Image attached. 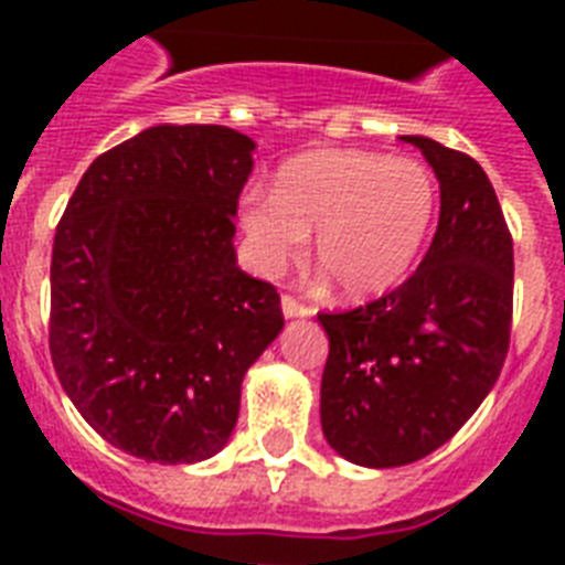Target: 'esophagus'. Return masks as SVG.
<instances>
[{"mask_svg":"<svg viewBox=\"0 0 565 565\" xmlns=\"http://www.w3.org/2000/svg\"><path fill=\"white\" fill-rule=\"evenodd\" d=\"M281 310H284V317L287 319H296V317H310L313 310L305 305V301H299L296 296H284L281 299Z\"/></svg>","mask_w":565,"mask_h":565,"instance_id":"1","label":"esophagus"}]
</instances>
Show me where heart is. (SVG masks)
Instances as JSON below:
<instances>
[{"instance_id": "heart-1", "label": "heart", "mask_w": 565, "mask_h": 565, "mask_svg": "<svg viewBox=\"0 0 565 565\" xmlns=\"http://www.w3.org/2000/svg\"><path fill=\"white\" fill-rule=\"evenodd\" d=\"M434 172L413 158L319 149L281 167L275 190L239 195V228L257 273L299 260L317 231V264L343 296L372 299L404 281L437 216Z\"/></svg>"}]
</instances>
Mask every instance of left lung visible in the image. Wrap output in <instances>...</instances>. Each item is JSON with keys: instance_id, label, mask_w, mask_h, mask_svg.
Here are the masks:
<instances>
[{"instance_id": "8db88e82", "label": "left lung", "mask_w": 565, "mask_h": 565, "mask_svg": "<svg viewBox=\"0 0 565 565\" xmlns=\"http://www.w3.org/2000/svg\"><path fill=\"white\" fill-rule=\"evenodd\" d=\"M439 225L419 269L381 299L319 313L328 334L322 434L337 455L386 469L455 437L499 381L513 319V237L481 163L430 137Z\"/></svg>"}]
</instances>
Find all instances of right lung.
<instances>
[{"instance_id":"obj_1","label":"right lung","mask_w":565,"mask_h":565,"mask_svg":"<svg viewBox=\"0 0 565 565\" xmlns=\"http://www.w3.org/2000/svg\"><path fill=\"white\" fill-rule=\"evenodd\" d=\"M252 152L225 126L146 128L90 163L57 222L52 363L84 422L128 455H216L243 375L284 328L278 290L231 243Z\"/></svg>"}]
</instances>
